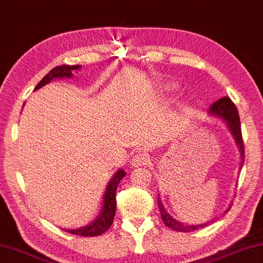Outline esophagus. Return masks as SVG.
<instances>
[{"label": "esophagus", "mask_w": 263, "mask_h": 263, "mask_svg": "<svg viewBox=\"0 0 263 263\" xmlns=\"http://www.w3.org/2000/svg\"><path fill=\"white\" fill-rule=\"evenodd\" d=\"M149 162V156L144 153H137L132 159V164L135 167H139V166H145Z\"/></svg>", "instance_id": "esophagus-1"}]
</instances>
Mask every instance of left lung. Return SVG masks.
<instances>
[{
  "label": "left lung",
  "instance_id": "left-lung-1",
  "mask_svg": "<svg viewBox=\"0 0 263 263\" xmlns=\"http://www.w3.org/2000/svg\"><path fill=\"white\" fill-rule=\"evenodd\" d=\"M208 113L213 115V117H216L219 119H221L222 121L226 122L227 127L232 134L234 142L239 149V154H240V167H243L244 163V143H243V137H241V129H240V119H239V114H238V109L237 107L234 106V103L231 101L229 97H222L214 102L211 106V108L208 109ZM157 205H159L160 209V214H161V219L164 222V225L170 229H172L174 231H178V232H191V231L198 230V229H203L204 226H207L208 223H211V221L205 222V223H199V225H185L183 222H179L178 220L173 219L172 216L168 214L166 209H164L162 201H161L160 196L157 197ZM229 207L225 211L229 212Z\"/></svg>",
  "mask_w": 263,
  "mask_h": 263
}]
</instances>
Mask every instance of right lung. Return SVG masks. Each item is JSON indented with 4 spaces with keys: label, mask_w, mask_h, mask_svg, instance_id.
<instances>
[{
    "label": "right lung",
    "mask_w": 263,
    "mask_h": 263,
    "mask_svg": "<svg viewBox=\"0 0 263 263\" xmlns=\"http://www.w3.org/2000/svg\"><path fill=\"white\" fill-rule=\"evenodd\" d=\"M82 66L76 65V66H56L55 68H52L40 83L37 84V86L34 87V90L41 89L42 86H44L45 84L50 83L52 79L56 78H71L73 76L72 72L79 69ZM126 176L124 170H119L117 173L114 174V177L111 178L109 183L107 185L106 192H104L103 197V205L102 211H101L100 215L93 220L92 222L89 225L80 227V229L76 230H65L67 232L76 234V236H83V237H96L100 236L106 232L113 223V219L115 215V211H117V199H115V194H117V187L120 180Z\"/></svg>",
    "instance_id": "1"
}]
</instances>
